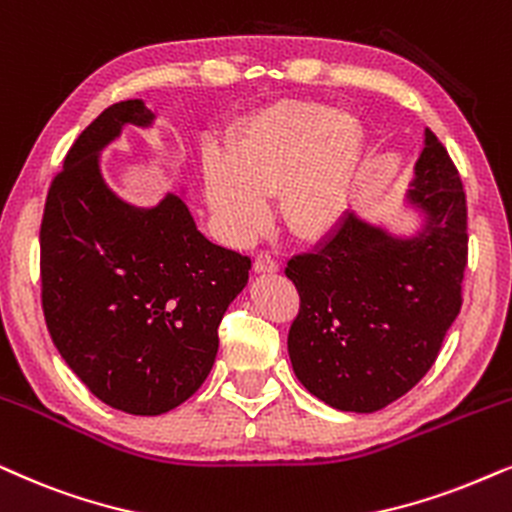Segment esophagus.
Instances as JSON below:
<instances>
[{"label": "esophagus", "instance_id": "obj_1", "mask_svg": "<svg viewBox=\"0 0 512 512\" xmlns=\"http://www.w3.org/2000/svg\"><path fill=\"white\" fill-rule=\"evenodd\" d=\"M254 270L256 272H277L280 270V263L272 258L270 251H258L254 258Z\"/></svg>", "mask_w": 512, "mask_h": 512}]
</instances>
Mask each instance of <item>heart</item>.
I'll list each match as a JSON object with an SVG mask.
<instances>
[{"label": "heart", "mask_w": 512, "mask_h": 512, "mask_svg": "<svg viewBox=\"0 0 512 512\" xmlns=\"http://www.w3.org/2000/svg\"><path fill=\"white\" fill-rule=\"evenodd\" d=\"M362 159L364 131L353 115L280 103L232 131L223 159L204 162V195L230 242L261 230L270 195L296 237L320 240L348 214Z\"/></svg>", "instance_id": "heart-1"}]
</instances>
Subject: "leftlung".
I'll return each mask as SVG.
<instances>
[{
	"mask_svg": "<svg viewBox=\"0 0 512 512\" xmlns=\"http://www.w3.org/2000/svg\"><path fill=\"white\" fill-rule=\"evenodd\" d=\"M411 185V204L426 211L416 237H393L345 214L320 247L284 268L301 298L287 338L291 367L334 409L371 414L407 395L435 364L461 310L466 192L430 129Z\"/></svg>",
	"mask_w": 512,
	"mask_h": 512,
	"instance_id": "1",
	"label": "left lung"
}]
</instances>
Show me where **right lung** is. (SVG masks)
Wrapping results in <instances>:
<instances>
[{
  "label": "right lung",
  "instance_id": "1",
  "mask_svg": "<svg viewBox=\"0 0 512 512\" xmlns=\"http://www.w3.org/2000/svg\"><path fill=\"white\" fill-rule=\"evenodd\" d=\"M141 101L103 110L53 176L39 228L42 308L58 353L112 409L157 416L209 376L218 324L249 280L251 258L211 244L178 195L138 209L103 183L98 152Z\"/></svg>",
  "mask_w": 512,
  "mask_h": 512
}]
</instances>
